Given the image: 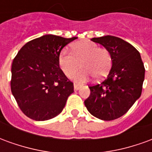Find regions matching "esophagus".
Segmentation results:
<instances>
[{
  "label": "esophagus",
  "mask_w": 152,
  "mask_h": 152,
  "mask_svg": "<svg viewBox=\"0 0 152 152\" xmlns=\"http://www.w3.org/2000/svg\"><path fill=\"white\" fill-rule=\"evenodd\" d=\"M80 88V86L77 85V84H74V89H75V90H78Z\"/></svg>",
  "instance_id": "esophagus-1"
}]
</instances>
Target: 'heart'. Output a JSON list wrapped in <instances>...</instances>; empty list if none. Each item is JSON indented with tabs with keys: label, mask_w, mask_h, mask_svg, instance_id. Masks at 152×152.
<instances>
[{
	"label": "heart",
	"mask_w": 152,
	"mask_h": 152,
	"mask_svg": "<svg viewBox=\"0 0 152 152\" xmlns=\"http://www.w3.org/2000/svg\"><path fill=\"white\" fill-rule=\"evenodd\" d=\"M80 63L83 69L73 76L78 83H85L92 76L102 79L108 74L112 63L108 50L101 49L97 44L89 40H82L73 44L72 52L61 51L58 64L66 76H72L78 69Z\"/></svg>",
	"instance_id": "obj_1"
}]
</instances>
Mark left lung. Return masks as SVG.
I'll return each mask as SVG.
<instances>
[{"label":"left lung","instance_id":"8db88e82","mask_svg":"<svg viewBox=\"0 0 152 152\" xmlns=\"http://www.w3.org/2000/svg\"><path fill=\"white\" fill-rule=\"evenodd\" d=\"M108 50L112 66L102 82L90 86L85 105L90 114L103 121L121 117L140 98L145 68L139 52L132 45L113 36L92 38Z\"/></svg>","mask_w":152,"mask_h":152}]
</instances>
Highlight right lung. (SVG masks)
<instances>
[{
	"mask_svg": "<svg viewBox=\"0 0 152 152\" xmlns=\"http://www.w3.org/2000/svg\"><path fill=\"white\" fill-rule=\"evenodd\" d=\"M76 38L45 35L25 44L14 58L11 92L28 117L47 121L64 108L74 86L59 67L58 56Z\"/></svg>",
	"mask_w": 152,
	"mask_h": 152,
	"instance_id": "obj_1",
	"label": "right lung"
}]
</instances>
